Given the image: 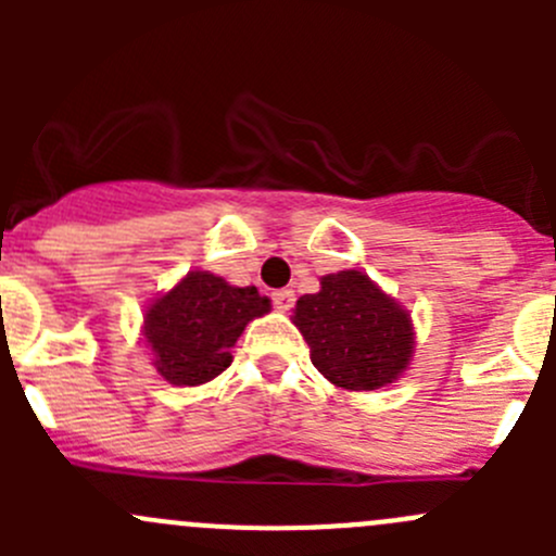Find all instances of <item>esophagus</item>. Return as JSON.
<instances>
[{"label":"esophagus","mask_w":556,"mask_h":556,"mask_svg":"<svg viewBox=\"0 0 556 556\" xmlns=\"http://www.w3.org/2000/svg\"><path fill=\"white\" fill-rule=\"evenodd\" d=\"M271 301H274V306H277L279 312H290V309H293V304H295V293H293V290H288V288L274 290Z\"/></svg>","instance_id":"esophagus-1"}]
</instances>
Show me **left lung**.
<instances>
[{
	"label": "left lung",
	"instance_id": "obj_1",
	"mask_svg": "<svg viewBox=\"0 0 556 556\" xmlns=\"http://www.w3.org/2000/svg\"><path fill=\"white\" fill-rule=\"evenodd\" d=\"M314 295H301L295 325L312 350V363L344 390H377L408 366L412 317L366 274L323 277Z\"/></svg>",
	"mask_w": 556,
	"mask_h": 556
}]
</instances>
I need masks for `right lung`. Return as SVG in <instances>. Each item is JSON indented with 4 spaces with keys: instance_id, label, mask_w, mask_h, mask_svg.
Returning <instances> with one entry per match:
<instances>
[{
    "instance_id": "right-lung-1",
    "label": "right lung",
    "mask_w": 556,
    "mask_h": 556,
    "mask_svg": "<svg viewBox=\"0 0 556 556\" xmlns=\"http://www.w3.org/2000/svg\"><path fill=\"white\" fill-rule=\"evenodd\" d=\"M271 309L255 288H233L206 271H190L150 304L144 339L166 382L195 387L231 366V346L250 319Z\"/></svg>"
}]
</instances>
